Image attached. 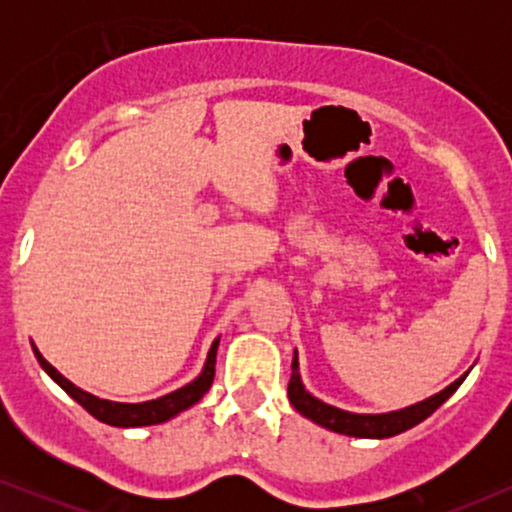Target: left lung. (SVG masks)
I'll return each mask as SVG.
<instances>
[{
  "instance_id": "8db88e82",
  "label": "left lung",
  "mask_w": 512,
  "mask_h": 512,
  "mask_svg": "<svg viewBox=\"0 0 512 512\" xmlns=\"http://www.w3.org/2000/svg\"><path fill=\"white\" fill-rule=\"evenodd\" d=\"M468 375V373H466ZM466 375H461L457 382H452L450 387L440 391V394L426 398L422 403L410 405V408L396 410V412H384V415H356V412H347L340 408H333L319 398H314L310 391L303 387L298 375V354L293 352L291 363V380H289V401L300 415L312 419L314 424L324 426L328 431L345 433V436L354 438H389L396 433H403L424 422L426 417L433 415L454 391L459 389V384L466 380Z\"/></svg>"
}]
</instances>
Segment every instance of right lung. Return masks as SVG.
Segmentation results:
<instances>
[{"instance_id":"1","label":"right lung","mask_w":512,"mask_h":512,"mask_svg":"<svg viewBox=\"0 0 512 512\" xmlns=\"http://www.w3.org/2000/svg\"><path fill=\"white\" fill-rule=\"evenodd\" d=\"M216 347H219V338L212 342V349H209V354H207L205 368H202V373L195 377L193 382H188L186 387L172 391V394L160 396V398H156V401H146V403H114V401H104V398L88 394V391L74 387L67 377H62L58 370H55L51 363H48L44 356L39 354L37 347H32V349H34V356H37L39 366L44 368L46 373L51 375L53 380L58 382L60 387L81 405L83 410H88L90 415H93L95 419H100V422H104V424L123 426V429H128V426H151V424L167 422L170 417L179 415L181 410L191 408V405L198 403L214 382Z\"/></svg>"}]
</instances>
